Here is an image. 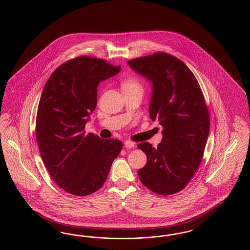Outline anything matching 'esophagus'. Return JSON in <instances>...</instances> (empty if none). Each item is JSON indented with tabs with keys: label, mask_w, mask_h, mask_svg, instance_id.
Segmentation results:
<instances>
[{
	"label": "esophagus",
	"mask_w": 250,
	"mask_h": 250,
	"mask_svg": "<svg viewBox=\"0 0 250 250\" xmlns=\"http://www.w3.org/2000/svg\"><path fill=\"white\" fill-rule=\"evenodd\" d=\"M125 147L127 148V149H131V148L135 147V143H133L131 141H125Z\"/></svg>",
	"instance_id": "34e87169"
}]
</instances>
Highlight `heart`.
<instances>
[{"instance_id": "1", "label": "heart", "mask_w": 250, "mask_h": 250, "mask_svg": "<svg viewBox=\"0 0 250 250\" xmlns=\"http://www.w3.org/2000/svg\"><path fill=\"white\" fill-rule=\"evenodd\" d=\"M122 87L124 91L128 90H143V85L141 83L140 80L136 77H127L122 81Z\"/></svg>"}]
</instances>
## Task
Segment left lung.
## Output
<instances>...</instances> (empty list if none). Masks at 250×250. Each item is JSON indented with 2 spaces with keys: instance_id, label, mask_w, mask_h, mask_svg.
Masks as SVG:
<instances>
[{
  "instance_id": "left-lung-1",
  "label": "left lung",
  "mask_w": 250,
  "mask_h": 250,
  "mask_svg": "<svg viewBox=\"0 0 250 250\" xmlns=\"http://www.w3.org/2000/svg\"><path fill=\"white\" fill-rule=\"evenodd\" d=\"M131 69L152 84L150 117L162 125V142L155 148L138 144L147 163L138 170L143 185L159 195L182 190L201 164L210 130L202 89L180 60L157 52L127 62Z\"/></svg>"
}]
</instances>
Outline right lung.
<instances>
[{
	"instance_id": "right-lung-1",
	"label": "right lung",
	"mask_w": 250,
	"mask_h": 250,
	"mask_svg": "<svg viewBox=\"0 0 250 250\" xmlns=\"http://www.w3.org/2000/svg\"><path fill=\"white\" fill-rule=\"evenodd\" d=\"M121 66L87 56L69 60L51 74L36 115L40 155L51 178L75 196H87L106 182L123 143L102 140L84 127L97 103V86Z\"/></svg>"
}]
</instances>
